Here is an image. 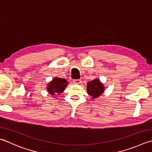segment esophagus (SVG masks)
<instances>
[{"instance_id": "1", "label": "esophagus", "mask_w": 152, "mask_h": 152, "mask_svg": "<svg viewBox=\"0 0 152 152\" xmlns=\"http://www.w3.org/2000/svg\"><path fill=\"white\" fill-rule=\"evenodd\" d=\"M73 82H74V84H80V83H81V80H80V79L74 80H73Z\"/></svg>"}]
</instances>
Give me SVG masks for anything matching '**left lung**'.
<instances>
[{"mask_svg": "<svg viewBox=\"0 0 152 152\" xmlns=\"http://www.w3.org/2000/svg\"><path fill=\"white\" fill-rule=\"evenodd\" d=\"M88 94L92 97L93 99L99 97L104 91L103 85L98 79H95L93 81L89 82L87 86Z\"/></svg>", "mask_w": 152, "mask_h": 152, "instance_id": "left-lung-1", "label": "left lung"}]
</instances>
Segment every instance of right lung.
Instances as JSON below:
<instances>
[{"label": "right lung", "instance_id": "add662e5", "mask_svg": "<svg viewBox=\"0 0 152 152\" xmlns=\"http://www.w3.org/2000/svg\"><path fill=\"white\" fill-rule=\"evenodd\" d=\"M68 85L66 80L60 78H55L50 82L47 88L49 93L51 95L60 94L64 90V88Z\"/></svg>", "mask_w": 152, "mask_h": 152}]
</instances>
